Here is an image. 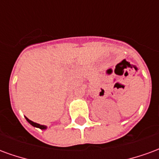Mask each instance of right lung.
Here are the masks:
<instances>
[{
  "instance_id": "1",
  "label": "right lung",
  "mask_w": 159,
  "mask_h": 159,
  "mask_svg": "<svg viewBox=\"0 0 159 159\" xmlns=\"http://www.w3.org/2000/svg\"><path fill=\"white\" fill-rule=\"evenodd\" d=\"M25 118H26V120H27V121H28V122H29V123H30L31 125H32V126L36 127V128H39V129H47V127L44 126V125H41V124H39V123H34V122H32L31 120L28 119L27 117H25Z\"/></svg>"
}]
</instances>
